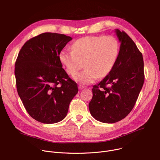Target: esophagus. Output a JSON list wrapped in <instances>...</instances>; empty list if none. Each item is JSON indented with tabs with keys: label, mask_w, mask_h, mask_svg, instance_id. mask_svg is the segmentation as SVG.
I'll return each instance as SVG.
<instances>
[{
	"label": "esophagus",
	"mask_w": 160,
	"mask_h": 160,
	"mask_svg": "<svg viewBox=\"0 0 160 160\" xmlns=\"http://www.w3.org/2000/svg\"><path fill=\"white\" fill-rule=\"evenodd\" d=\"M85 87L84 86H81V85H79V89L80 90H82V89H84Z\"/></svg>",
	"instance_id": "34e87169"
}]
</instances>
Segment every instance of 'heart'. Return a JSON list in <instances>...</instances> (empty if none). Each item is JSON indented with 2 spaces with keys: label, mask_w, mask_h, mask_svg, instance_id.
Wrapping results in <instances>:
<instances>
[{
  "label": "heart",
  "mask_w": 160,
  "mask_h": 160,
  "mask_svg": "<svg viewBox=\"0 0 160 160\" xmlns=\"http://www.w3.org/2000/svg\"><path fill=\"white\" fill-rule=\"evenodd\" d=\"M72 51H62L59 60L69 75H74L84 63L85 69L73 78L75 81L88 84L98 77L108 76L112 70L119 54V42L111 35L88 36L76 41L71 46Z\"/></svg>",
  "instance_id": "b5f03b06"
}]
</instances>
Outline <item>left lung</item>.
<instances>
[{
	"label": "left lung",
	"instance_id": "obj_1",
	"mask_svg": "<svg viewBox=\"0 0 160 160\" xmlns=\"http://www.w3.org/2000/svg\"><path fill=\"white\" fill-rule=\"evenodd\" d=\"M121 42L117 61L111 72L92 89L89 103L92 116L97 121L114 123L133 109L144 82L142 54L124 31L115 30Z\"/></svg>",
	"mask_w": 160,
	"mask_h": 160
}]
</instances>
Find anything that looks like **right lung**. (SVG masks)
Wrapping results in <instances>:
<instances>
[{
    "label": "right lung",
    "instance_id": "right-lung-1",
    "mask_svg": "<svg viewBox=\"0 0 160 160\" xmlns=\"http://www.w3.org/2000/svg\"><path fill=\"white\" fill-rule=\"evenodd\" d=\"M72 39L64 34L46 32L27 41L15 63L18 93L29 115L36 121L56 123L67 114L70 102L78 92L59 60Z\"/></svg>",
    "mask_w": 160,
    "mask_h": 160
}]
</instances>
